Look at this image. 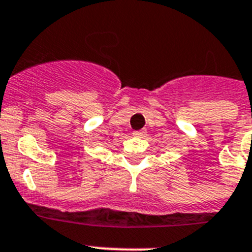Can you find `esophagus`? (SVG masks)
Here are the masks:
<instances>
[{
  "label": "esophagus",
  "instance_id": "obj_1",
  "mask_svg": "<svg viewBox=\"0 0 252 252\" xmlns=\"http://www.w3.org/2000/svg\"><path fill=\"white\" fill-rule=\"evenodd\" d=\"M133 135H134V137H138V138H142V137H144V135H146V131H144V130H135V131H133Z\"/></svg>",
  "mask_w": 252,
  "mask_h": 252
}]
</instances>
